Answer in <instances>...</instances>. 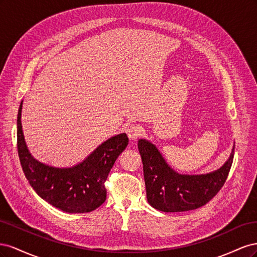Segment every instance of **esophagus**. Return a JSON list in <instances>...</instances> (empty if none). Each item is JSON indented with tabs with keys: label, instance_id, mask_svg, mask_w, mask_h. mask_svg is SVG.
Returning <instances> with one entry per match:
<instances>
[{
	"label": "esophagus",
	"instance_id": "34e87169",
	"mask_svg": "<svg viewBox=\"0 0 257 257\" xmlns=\"http://www.w3.org/2000/svg\"><path fill=\"white\" fill-rule=\"evenodd\" d=\"M141 133H142V130L138 125H136V124H130L126 128V134L131 141H135L136 138L141 136Z\"/></svg>",
	"mask_w": 257,
	"mask_h": 257
}]
</instances>
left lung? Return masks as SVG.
Here are the masks:
<instances>
[{"label":"left lung","mask_w":257,"mask_h":257,"mask_svg":"<svg viewBox=\"0 0 257 257\" xmlns=\"http://www.w3.org/2000/svg\"><path fill=\"white\" fill-rule=\"evenodd\" d=\"M234 149L224 165L203 175H181L170 167L162 153L147 139H139L138 150L144 165L147 199L163 212H181L197 209L211 200L226 181Z\"/></svg>","instance_id":"obj_1"}]
</instances>
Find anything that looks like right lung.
I'll use <instances>...</instances> for the list:
<instances>
[{
    "mask_svg": "<svg viewBox=\"0 0 257 257\" xmlns=\"http://www.w3.org/2000/svg\"><path fill=\"white\" fill-rule=\"evenodd\" d=\"M22 102L17 116V148L21 167L41 198L67 213L91 212L106 200L105 181L115 160L125 149V133L108 138L82 162L72 167H54L36 160L28 149L21 124Z\"/></svg>",
    "mask_w": 257,
    "mask_h": 257,
    "instance_id": "add662e5",
    "label": "right lung"
}]
</instances>
